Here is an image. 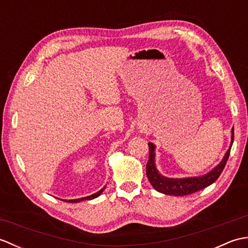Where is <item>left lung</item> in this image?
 Wrapping results in <instances>:
<instances>
[{"instance_id": "1", "label": "left lung", "mask_w": 248, "mask_h": 248, "mask_svg": "<svg viewBox=\"0 0 248 248\" xmlns=\"http://www.w3.org/2000/svg\"><path fill=\"white\" fill-rule=\"evenodd\" d=\"M233 143V128L231 129V143L229 149L218 164L212 168L209 172L204 173L202 176L196 177H186V178H168L163 176L162 173L156 170L155 166V145L148 143L149 146V160L146 166V175L148 180L154 186L155 191L170 196H186V195L193 194L197 191H200L204 187L211 186L213 182L217 180L220 173H222L224 167L227 163V160L230 155L231 146Z\"/></svg>"}]
</instances>
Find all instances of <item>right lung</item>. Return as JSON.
I'll list each match as a JSON object with an SVG mask.
<instances>
[{
	"label": "right lung",
	"instance_id": "obj_1",
	"mask_svg": "<svg viewBox=\"0 0 248 248\" xmlns=\"http://www.w3.org/2000/svg\"><path fill=\"white\" fill-rule=\"evenodd\" d=\"M104 188H105V186L102 187L97 193H94L93 195H89V196H86V197H82V198H78V199H69V200H67V199H61V200H62V202H83V200H92V199L99 197L100 195L102 194V192L104 191Z\"/></svg>",
	"mask_w": 248,
	"mask_h": 248
}]
</instances>
